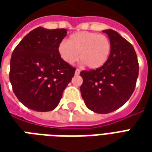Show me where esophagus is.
I'll return each mask as SVG.
<instances>
[{
  "mask_svg": "<svg viewBox=\"0 0 152 152\" xmlns=\"http://www.w3.org/2000/svg\"><path fill=\"white\" fill-rule=\"evenodd\" d=\"M80 72V69H76V72H75V74H76V75H79Z\"/></svg>",
  "mask_w": 152,
  "mask_h": 152,
  "instance_id": "esophagus-1",
  "label": "esophagus"
}]
</instances>
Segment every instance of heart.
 Returning a JSON list of instances; mask_svg holds the SVG:
<instances>
[{
  "label": "heart",
  "instance_id": "heart-1",
  "mask_svg": "<svg viewBox=\"0 0 152 152\" xmlns=\"http://www.w3.org/2000/svg\"><path fill=\"white\" fill-rule=\"evenodd\" d=\"M112 45L107 37L91 31L74 33L58 46L60 58L72 65L80 58L82 64L98 69L105 64L111 53Z\"/></svg>",
  "mask_w": 152,
  "mask_h": 152
}]
</instances>
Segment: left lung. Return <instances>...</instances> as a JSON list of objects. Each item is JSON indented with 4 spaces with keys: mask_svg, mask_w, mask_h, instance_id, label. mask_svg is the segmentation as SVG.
Returning <instances> with one entry per match:
<instances>
[{
    "mask_svg": "<svg viewBox=\"0 0 152 152\" xmlns=\"http://www.w3.org/2000/svg\"><path fill=\"white\" fill-rule=\"evenodd\" d=\"M112 49L107 62L101 67L80 73V87L86 107L99 114L114 112L130 98L138 76V63L134 47L117 31L107 29Z\"/></svg>",
    "mask_w": 152,
    "mask_h": 152,
    "instance_id": "obj_1",
    "label": "left lung"
}]
</instances>
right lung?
Wrapping results in <instances>:
<instances>
[{
    "instance_id": "right-lung-1",
    "label": "right lung",
    "mask_w": 152,
    "mask_h": 152,
    "mask_svg": "<svg viewBox=\"0 0 152 152\" xmlns=\"http://www.w3.org/2000/svg\"><path fill=\"white\" fill-rule=\"evenodd\" d=\"M67 31L38 27L13 51L10 80L19 102L36 112L57 107L76 69L60 58L58 46Z\"/></svg>"
}]
</instances>
